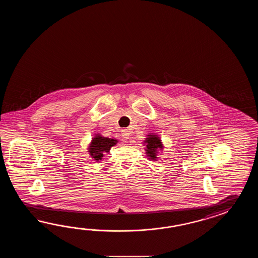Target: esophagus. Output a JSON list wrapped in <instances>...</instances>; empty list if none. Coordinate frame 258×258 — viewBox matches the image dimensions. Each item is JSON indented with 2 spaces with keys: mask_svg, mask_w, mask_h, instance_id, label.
<instances>
[{
  "mask_svg": "<svg viewBox=\"0 0 258 258\" xmlns=\"http://www.w3.org/2000/svg\"><path fill=\"white\" fill-rule=\"evenodd\" d=\"M121 136H122V137H123L124 139H129L130 133H129V131H128L127 129H124V130H122V131H121Z\"/></svg>",
  "mask_w": 258,
  "mask_h": 258,
  "instance_id": "34e87169",
  "label": "esophagus"
}]
</instances>
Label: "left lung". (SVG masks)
<instances>
[{"mask_svg": "<svg viewBox=\"0 0 258 258\" xmlns=\"http://www.w3.org/2000/svg\"><path fill=\"white\" fill-rule=\"evenodd\" d=\"M144 144L146 145V154L148 159L151 160H156L158 159V152L159 149H162L163 146L160 138L158 137L157 135H151L149 134L148 137L146 138V140L144 141Z\"/></svg>", "mask_w": 258, "mask_h": 258, "instance_id": "1", "label": "left lung"}]
</instances>
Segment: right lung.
Segmentation results:
<instances>
[{
  "instance_id": "right-lung-1",
  "label": "right lung",
  "mask_w": 258,
  "mask_h": 258,
  "mask_svg": "<svg viewBox=\"0 0 258 258\" xmlns=\"http://www.w3.org/2000/svg\"><path fill=\"white\" fill-rule=\"evenodd\" d=\"M118 142L114 138H108V137H101L97 135L92 138V141L88 147V152L90 154L91 158L96 161L101 160L105 153H109L110 148L115 146Z\"/></svg>"
}]
</instances>
